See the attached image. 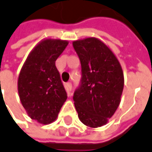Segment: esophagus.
Here are the masks:
<instances>
[{"label": "esophagus", "instance_id": "obj_1", "mask_svg": "<svg viewBox=\"0 0 152 152\" xmlns=\"http://www.w3.org/2000/svg\"><path fill=\"white\" fill-rule=\"evenodd\" d=\"M66 91H67L68 92H70L71 91H72V84L71 82H68L66 84Z\"/></svg>", "mask_w": 152, "mask_h": 152}]
</instances>
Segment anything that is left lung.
Wrapping results in <instances>:
<instances>
[{
    "instance_id": "8db88e82",
    "label": "left lung",
    "mask_w": 152,
    "mask_h": 152,
    "mask_svg": "<svg viewBox=\"0 0 152 152\" xmlns=\"http://www.w3.org/2000/svg\"><path fill=\"white\" fill-rule=\"evenodd\" d=\"M81 66V79L73 100L80 121L96 128L106 125L121 102L124 76L119 61L95 37L72 42Z\"/></svg>"
}]
</instances>
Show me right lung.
Instances as JSON below:
<instances>
[{"label":"right lung","instance_id":"1","mask_svg":"<svg viewBox=\"0 0 152 152\" xmlns=\"http://www.w3.org/2000/svg\"><path fill=\"white\" fill-rule=\"evenodd\" d=\"M67 45L61 40L41 41L29 54L18 77L22 106L31 119L44 125L56 119L67 98L56 66V59Z\"/></svg>","mask_w":152,"mask_h":152}]
</instances>
